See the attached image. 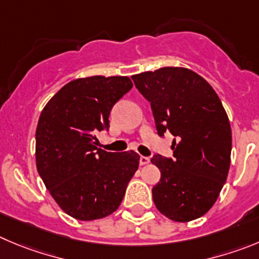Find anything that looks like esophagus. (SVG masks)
Instances as JSON below:
<instances>
[{
    "instance_id": "1",
    "label": "esophagus",
    "mask_w": 259,
    "mask_h": 259,
    "mask_svg": "<svg viewBox=\"0 0 259 259\" xmlns=\"http://www.w3.org/2000/svg\"><path fill=\"white\" fill-rule=\"evenodd\" d=\"M149 162H151V159H149V157L141 156V158H139V163H141L142 166H143V165H148Z\"/></svg>"
}]
</instances>
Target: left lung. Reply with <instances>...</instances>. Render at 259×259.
I'll list each match as a JSON object with an SVG mask.
<instances>
[{"mask_svg": "<svg viewBox=\"0 0 259 259\" xmlns=\"http://www.w3.org/2000/svg\"><path fill=\"white\" fill-rule=\"evenodd\" d=\"M132 79L151 103L159 137H175L174 158L156 154L151 159L161 171L152 189L154 204L172 221H193L212 208L228 179V113L208 81L187 67H161Z\"/></svg>", "mask_w": 259, "mask_h": 259, "instance_id": "1", "label": "left lung"}]
</instances>
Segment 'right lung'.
Wrapping results in <instances>:
<instances>
[{
	"label": "right lung",
	"instance_id": "right-lung-1",
	"mask_svg": "<svg viewBox=\"0 0 259 259\" xmlns=\"http://www.w3.org/2000/svg\"><path fill=\"white\" fill-rule=\"evenodd\" d=\"M133 88L127 76H89L62 87L42 110L35 132V163L60 208L80 221L113 213L139 166L134 151L97 148L112 106Z\"/></svg>",
	"mask_w": 259,
	"mask_h": 259
}]
</instances>
